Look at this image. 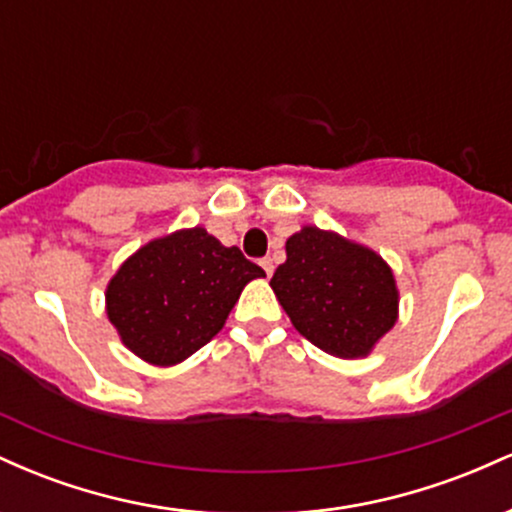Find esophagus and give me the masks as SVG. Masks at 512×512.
<instances>
[{"label": "esophagus", "instance_id": "1", "mask_svg": "<svg viewBox=\"0 0 512 512\" xmlns=\"http://www.w3.org/2000/svg\"><path fill=\"white\" fill-rule=\"evenodd\" d=\"M260 264H262L264 274L272 276V272H274V262H272V257H264V260H260Z\"/></svg>", "mask_w": 512, "mask_h": 512}]
</instances>
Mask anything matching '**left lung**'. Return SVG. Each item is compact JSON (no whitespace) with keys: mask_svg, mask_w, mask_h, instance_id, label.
<instances>
[{"mask_svg":"<svg viewBox=\"0 0 512 512\" xmlns=\"http://www.w3.org/2000/svg\"><path fill=\"white\" fill-rule=\"evenodd\" d=\"M272 289L293 327L339 358L366 356L397 320L390 267L373 250L305 226L286 240Z\"/></svg>","mask_w":512,"mask_h":512,"instance_id":"left-lung-1","label":"left lung"}]
</instances>
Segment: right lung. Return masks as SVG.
Segmentation results:
<instances>
[{
    "mask_svg": "<svg viewBox=\"0 0 512 512\" xmlns=\"http://www.w3.org/2000/svg\"><path fill=\"white\" fill-rule=\"evenodd\" d=\"M264 276L204 228L144 245L110 281L108 317L144 361L173 366L214 339L248 281Z\"/></svg>",
    "mask_w": 512,
    "mask_h": 512,
    "instance_id": "right-lung-1",
    "label": "right lung"
}]
</instances>
